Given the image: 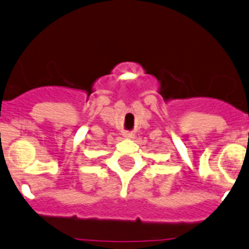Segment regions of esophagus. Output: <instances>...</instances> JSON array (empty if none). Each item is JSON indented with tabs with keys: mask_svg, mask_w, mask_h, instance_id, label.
<instances>
[{
	"mask_svg": "<svg viewBox=\"0 0 249 249\" xmlns=\"http://www.w3.org/2000/svg\"><path fill=\"white\" fill-rule=\"evenodd\" d=\"M124 137L125 139H133L134 138V134L132 132H124Z\"/></svg>",
	"mask_w": 249,
	"mask_h": 249,
	"instance_id": "1",
	"label": "esophagus"
}]
</instances>
